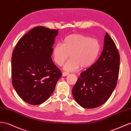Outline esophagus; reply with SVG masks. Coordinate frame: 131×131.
I'll return each mask as SVG.
<instances>
[{
  "instance_id": "obj_1",
  "label": "esophagus",
  "mask_w": 131,
  "mask_h": 131,
  "mask_svg": "<svg viewBox=\"0 0 131 131\" xmlns=\"http://www.w3.org/2000/svg\"><path fill=\"white\" fill-rule=\"evenodd\" d=\"M68 74H69L68 72H64L62 73V77H66L67 75H68Z\"/></svg>"
}]
</instances>
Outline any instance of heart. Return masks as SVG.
<instances>
[{
	"mask_svg": "<svg viewBox=\"0 0 131 131\" xmlns=\"http://www.w3.org/2000/svg\"><path fill=\"white\" fill-rule=\"evenodd\" d=\"M100 51V45L96 40L82 35L73 34L67 36L63 45H56L53 51L54 62L62 66L68 59H70L63 66L67 71H74L80 67L85 68L96 61Z\"/></svg>",
	"mask_w": 131,
	"mask_h": 131,
	"instance_id": "heart-1",
	"label": "heart"
}]
</instances>
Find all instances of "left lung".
I'll return each mask as SVG.
<instances>
[{"mask_svg": "<svg viewBox=\"0 0 131 131\" xmlns=\"http://www.w3.org/2000/svg\"><path fill=\"white\" fill-rule=\"evenodd\" d=\"M104 48L97 61L81 73L73 86L72 94L75 101L86 108L102 105L111 96L117 84L119 55L114 41L107 33Z\"/></svg>", "mask_w": 131, "mask_h": 131, "instance_id": "1", "label": "left lung"}]
</instances>
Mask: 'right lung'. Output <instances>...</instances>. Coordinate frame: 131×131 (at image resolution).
<instances>
[{
  "label": "right lung",
  "instance_id": "right-lung-1",
  "mask_svg": "<svg viewBox=\"0 0 131 131\" xmlns=\"http://www.w3.org/2000/svg\"><path fill=\"white\" fill-rule=\"evenodd\" d=\"M58 30L34 27L17 42L13 52V85L27 103L37 105L50 97L62 73L51 58Z\"/></svg>",
  "mask_w": 131,
  "mask_h": 131
}]
</instances>
